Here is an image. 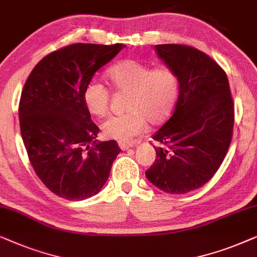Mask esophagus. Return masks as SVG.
I'll use <instances>...</instances> for the list:
<instances>
[{
    "label": "esophagus",
    "instance_id": "34e87169",
    "mask_svg": "<svg viewBox=\"0 0 257 257\" xmlns=\"http://www.w3.org/2000/svg\"><path fill=\"white\" fill-rule=\"evenodd\" d=\"M136 143H134V142H118L119 148H121L122 150H126V149L132 148V147H134Z\"/></svg>",
    "mask_w": 257,
    "mask_h": 257
}]
</instances>
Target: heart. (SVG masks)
Segmentation results:
<instances>
[{
	"mask_svg": "<svg viewBox=\"0 0 257 257\" xmlns=\"http://www.w3.org/2000/svg\"><path fill=\"white\" fill-rule=\"evenodd\" d=\"M107 76L115 90L128 93L126 111L111 115L102 123L104 138L125 142L146 131L150 124H162L169 118L179 96V78L172 69L148 64L136 60L122 61L108 70ZM83 101L94 116H104L110 103V91L100 81L93 80L85 85Z\"/></svg>",
	"mask_w": 257,
	"mask_h": 257,
	"instance_id": "obj_1",
	"label": "heart"
}]
</instances>
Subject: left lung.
Listing matches in <instances>:
<instances>
[{"label": "left lung", "mask_w": 257, "mask_h": 257, "mask_svg": "<svg viewBox=\"0 0 257 257\" xmlns=\"http://www.w3.org/2000/svg\"><path fill=\"white\" fill-rule=\"evenodd\" d=\"M157 54L177 75L173 115L153 136L156 159L146 172L170 194L198 189L215 175L232 139L235 110L225 71L203 51L186 44H157Z\"/></svg>", "instance_id": "obj_1"}]
</instances>
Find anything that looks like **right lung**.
<instances>
[{
  "label": "right lung",
  "mask_w": 257,
  "mask_h": 257,
  "mask_svg": "<svg viewBox=\"0 0 257 257\" xmlns=\"http://www.w3.org/2000/svg\"><path fill=\"white\" fill-rule=\"evenodd\" d=\"M123 47L74 43L60 48L36 64L23 87L19 117L29 161L44 186L66 200L96 195L121 152L115 140L96 143L100 128L85 107L83 91Z\"/></svg>",
  "instance_id": "obj_1"
}]
</instances>
